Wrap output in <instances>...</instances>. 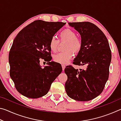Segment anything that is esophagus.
<instances>
[{"label": "esophagus", "instance_id": "esophagus-1", "mask_svg": "<svg viewBox=\"0 0 121 121\" xmlns=\"http://www.w3.org/2000/svg\"><path fill=\"white\" fill-rule=\"evenodd\" d=\"M62 70L63 71H64L65 69V65H62Z\"/></svg>", "mask_w": 121, "mask_h": 121}]
</instances>
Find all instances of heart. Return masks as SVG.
Wrapping results in <instances>:
<instances>
[{
    "label": "heart",
    "instance_id": "heart-1",
    "mask_svg": "<svg viewBox=\"0 0 121 121\" xmlns=\"http://www.w3.org/2000/svg\"><path fill=\"white\" fill-rule=\"evenodd\" d=\"M60 42H66L63 52L59 53L53 56V60L57 63L65 65L69 63L73 57V53L78 54L82 48V42L80 38L76 36V32L70 29H65L60 33ZM59 40L56 38L51 39L49 46L51 51L56 52L58 51Z\"/></svg>",
    "mask_w": 121,
    "mask_h": 121
}]
</instances>
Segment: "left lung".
<instances>
[{
    "label": "left lung",
    "mask_w": 121,
    "mask_h": 121,
    "mask_svg": "<svg viewBox=\"0 0 121 121\" xmlns=\"http://www.w3.org/2000/svg\"><path fill=\"white\" fill-rule=\"evenodd\" d=\"M80 34L82 48L73 63L86 65L84 69H75L71 65L65 72L68 77L65 83L67 95L77 101H87L98 97L103 91L109 77L112 54L105 34L89 22H69Z\"/></svg>",
    "instance_id": "1"
}]
</instances>
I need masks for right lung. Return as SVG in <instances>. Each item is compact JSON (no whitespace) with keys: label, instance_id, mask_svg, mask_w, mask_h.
<instances>
[{"label":"right lung","instance_id":"right-lung-1","mask_svg":"<svg viewBox=\"0 0 121 121\" xmlns=\"http://www.w3.org/2000/svg\"><path fill=\"white\" fill-rule=\"evenodd\" d=\"M65 24L36 20L16 35L9 53V75L21 95L32 99L43 97L62 72L61 65L49 62L52 60L49 44ZM41 59L49 62L43 69Z\"/></svg>","mask_w":121,"mask_h":121}]
</instances>
